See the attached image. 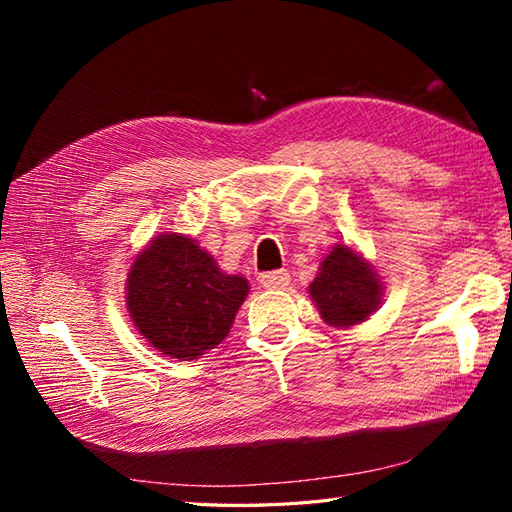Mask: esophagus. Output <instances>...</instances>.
<instances>
[{
    "label": "esophagus",
    "mask_w": 512,
    "mask_h": 512,
    "mask_svg": "<svg viewBox=\"0 0 512 512\" xmlns=\"http://www.w3.org/2000/svg\"><path fill=\"white\" fill-rule=\"evenodd\" d=\"M259 281H262V286L266 290H281L290 284V275H288V270H273V273L262 275V279Z\"/></svg>",
    "instance_id": "1"
}]
</instances>
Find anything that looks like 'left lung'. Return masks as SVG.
I'll return each instance as SVG.
<instances>
[{
  "instance_id": "8db88e82",
  "label": "left lung",
  "mask_w": 512,
  "mask_h": 512,
  "mask_svg": "<svg viewBox=\"0 0 512 512\" xmlns=\"http://www.w3.org/2000/svg\"><path fill=\"white\" fill-rule=\"evenodd\" d=\"M383 290L372 262L356 248L339 242L323 257L308 295L325 323L345 330L372 317L383 299Z\"/></svg>"
}]
</instances>
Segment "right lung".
Instances as JSON below:
<instances>
[{"instance_id": "right-lung-1", "label": "right lung", "mask_w": 512, "mask_h": 512, "mask_svg": "<svg viewBox=\"0 0 512 512\" xmlns=\"http://www.w3.org/2000/svg\"><path fill=\"white\" fill-rule=\"evenodd\" d=\"M193 237L165 231L138 250L125 281L127 312L143 339L169 358L195 361L220 345L248 297Z\"/></svg>"}]
</instances>
